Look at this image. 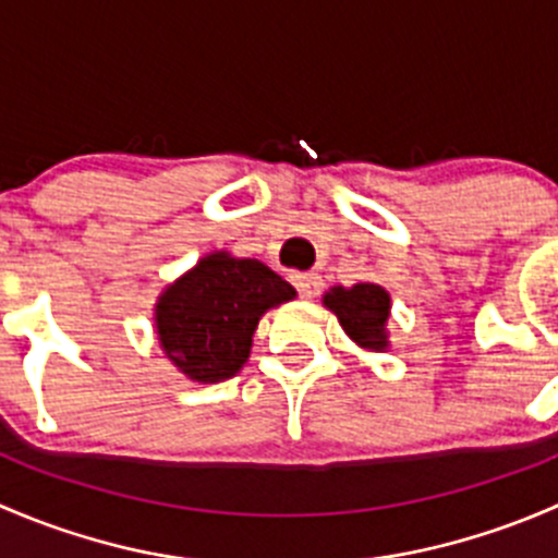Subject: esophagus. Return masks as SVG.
Listing matches in <instances>:
<instances>
[{
    "mask_svg": "<svg viewBox=\"0 0 558 558\" xmlns=\"http://www.w3.org/2000/svg\"><path fill=\"white\" fill-rule=\"evenodd\" d=\"M294 283H296V291H300V294L305 296V300H313V296H318L320 286H324V283H320V275L318 272L296 275Z\"/></svg>",
    "mask_w": 558,
    "mask_h": 558,
    "instance_id": "esophagus-1",
    "label": "esophagus"
}]
</instances>
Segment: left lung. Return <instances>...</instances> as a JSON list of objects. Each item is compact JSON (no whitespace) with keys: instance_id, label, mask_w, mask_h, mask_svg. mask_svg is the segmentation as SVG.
Instances as JSON below:
<instances>
[{"instance_id":"8db88e82","label":"left lung","mask_w":558,"mask_h":558,"mask_svg":"<svg viewBox=\"0 0 558 558\" xmlns=\"http://www.w3.org/2000/svg\"><path fill=\"white\" fill-rule=\"evenodd\" d=\"M324 305L337 315L345 335L356 345L367 348V351H386V320L388 311H391V296L384 286L356 283L351 289L335 286L324 294Z\"/></svg>"}]
</instances>
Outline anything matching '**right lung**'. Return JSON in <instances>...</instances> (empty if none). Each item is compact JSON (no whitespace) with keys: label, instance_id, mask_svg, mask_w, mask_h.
I'll return each instance as SVG.
<instances>
[{"label":"right lung","instance_id":"right-lung-1","mask_svg":"<svg viewBox=\"0 0 558 558\" xmlns=\"http://www.w3.org/2000/svg\"><path fill=\"white\" fill-rule=\"evenodd\" d=\"M294 296V286L258 258L216 251L161 291L154 315L159 345L196 384L234 378L251 356L258 318Z\"/></svg>","mask_w":558,"mask_h":558}]
</instances>
